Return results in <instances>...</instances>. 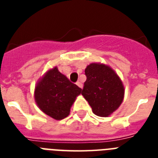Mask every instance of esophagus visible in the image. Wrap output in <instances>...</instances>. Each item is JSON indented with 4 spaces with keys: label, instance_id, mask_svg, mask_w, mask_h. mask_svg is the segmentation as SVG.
<instances>
[{
    "label": "esophagus",
    "instance_id": "1",
    "mask_svg": "<svg viewBox=\"0 0 158 158\" xmlns=\"http://www.w3.org/2000/svg\"><path fill=\"white\" fill-rule=\"evenodd\" d=\"M76 84H77V85H78V86H79V88H80V89H83V84H82L81 82L78 81L76 83Z\"/></svg>",
    "mask_w": 158,
    "mask_h": 158
}]
</instances>
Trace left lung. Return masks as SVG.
<instances>
[{"label":"left lung","instance_id":"1","mask_svg":"<svg viewBox=\"0 0 158 158\" xmlns=\"http://www.w3.org/2000/svg\"><path fill=\"white\" fill-rule=\"evenodd\" d=\"M86 81L82 95L95 115L106 117L117 110L124 99L125 89L120 77L110 66L92 63L85 69Z\"/></svg>","mask_w":158,"mask_h":158}]
</instances>
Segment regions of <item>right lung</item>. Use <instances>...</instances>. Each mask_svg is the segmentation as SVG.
Wrapping results in <instances>:
<instances>
[{
    "label": "right lung",
    "mask_w": 158,
    "mask_h": 158,
    "mask_svg": "<svg viewBox=\"0 0 158 158\" xmlns=\"http://www.w3.org/2000/svg\"><path fill=\"white\" fill-rule=\"evenodd\" d=\"M82 89L69 81L57 67L49 69L35 87L34 98L38 107L55 120L67 117Z\"/></svg>",
    "instance_id": "obj_1"
}]
</instances>
